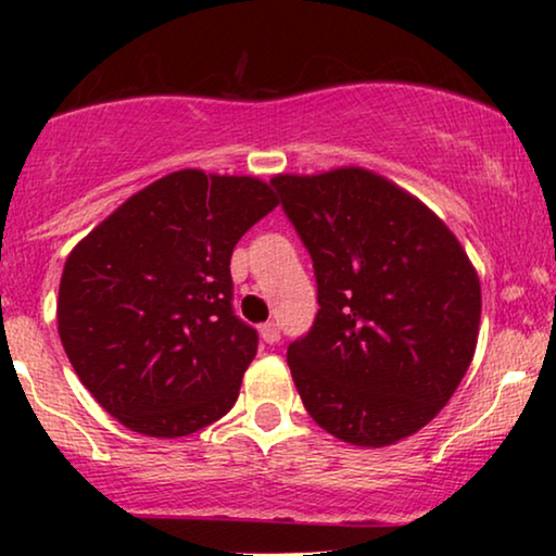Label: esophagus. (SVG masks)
Segmentation results:
<instances>
[{"label": "esophagus", "instance_id": "1", "mask_svg": "<svg viewBox=\"0 0 556 556\" xmlns=\"http://www.w3.org/2000/svg\"><path fill=\"white\" fill-rule=\"evenodd\" d=\"M261 339L265 341V344H278L280 341V329H278V324H263L261 326Z\"/></svg>", "mask_w": 556, "mask_h": 556}]
</instances>
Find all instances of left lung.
Masks as SVG:
<instances>
[{
	"mask_svg": "<svg viewBox=\"0 0 556 556\" xmlns=\"http://www.w3.org/2000/svg\"><path fill=\"white\" fill-rule=\"evenodd\" d=\"M270 185L318 283L316 321L288 346L303 407L359 447L415 435L473 362V263L428 204L364 166L276 174Z\"/></svg>",
	"mask_w": 556,
	"mask_h": 556,
	"instance_id": "obj_1",
	"label": "left lung"
}]
</instances>
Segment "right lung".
Listing matches in <instances>:
<instances>
[{"mask_svg":"<svg viewBox=\"0 0 556 556\" xmlns=\"http://www.w3.org/2000/svg\"><path fill=\"white\" fill-rule=\"evenodd\" d=\"M278 207L268 181L179 169L128 197L67 255L58 333L105 413L181 438L230 413L257 333L232 314L230 257Z\"/></svg>","mask_w":556,"mask_h":556,"instance_id":"1","label":"right lung"}]
</instances>
